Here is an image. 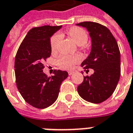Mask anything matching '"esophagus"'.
<instances>
[{
	"label": "esophagus",
	"instance_id": "34e87169",
	"mask_svg": "<svg viewBox=\"0 0 133 133\" xmlns=\"http://www.w3.org/2000/svg\"><path fill=\"white\" fill-rule=\"evenodd\" d=\"M73 73H74L73 71H68V75H72Z\"/></svg>",
	"mask_w": 133,
	"mask_h": 133
}]
</instances>
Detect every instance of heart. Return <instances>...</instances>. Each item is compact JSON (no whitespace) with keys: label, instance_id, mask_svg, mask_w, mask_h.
Instances as JSON below:
<instances>
[{"label":"heart","instance_id":"b5f03b06","mask_svg":"<svg viewBox=\"0 0 133 133\" xmlns=\"http://www.w3.org/2000/svg\"><path fill=\"white\" fill-rule=\"evenodd\" d=\"M68 35L72 41L78 45H84L86 43L88 35L86 31L79 27H72L68 31ZM61 35L56 33L50 39V48L52 51H55L58 48V45L61 41ZM80 56H71V55H63L57 61V64L61 68L65 70L72 69L77 63L81 61Z\"/></svg>","mask_w":133,"mask_h":133}]
</instances>
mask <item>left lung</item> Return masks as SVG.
I'll use <instances>...</instances> for the list:
<instances>
[{
    "mask_svg": "<svg viewBox=\"0 0 133 133\" xmlns=\"http://www.w3.org/2000/svg\"><path fill=\"white\" fill-rule=\"evenodd\" d=\"M77 25L87 28L92 42L90 55L81 66L94 70L92 75L84 77L83 82L78 87V94L88 102L100 103L111 96L118 83L120 50L115 38L105 26L90 21Z\"/></svg>",
    "mask_w": 133,
    "mask_h": 133,
    "instance_id": "obj_1",
    "label": "left lung"
}]
</instances>
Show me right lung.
Returning <instances> with one entry per match:
<instances>
[{"label":"right lung","mask_w":133,"mask_h":133,"mask_svg":"<svg viewBox=\"0 0 133 133\" xmlns=\"http://www.w3.org/2000/svg\"><path fill=\"white\" fill-rule=\"evenodd\" d=\"M62 26L44 25L30 29L19 47L15 58L17 88L24 100L36 108L44 109L57 100L62 82L68 73L54 70L48 77L43 61L51 55L50 37Z\"/></svg>","instance_id":"obj_1"}]
</instances>
